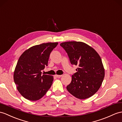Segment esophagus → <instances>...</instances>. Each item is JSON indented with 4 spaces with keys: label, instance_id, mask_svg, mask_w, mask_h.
Returning a JSON list of instances; mask_svg holds the SVG:
<instances>
[{
    "label": "esophagus",
    "instance_id": "34e87169",
    "mask_svg": "<svg viewBox=\"0 0 122 122\" xmlns=\"http://www.w3.org/2000/svg\"><path fill=\"white\" fill-rule=\"evenodd\" d=\"M55 76L57 77V78H61V76H62V75H56Z\"/></svg>",
    "mask_w": 122,
    "mask_h": 122
}]
</instances>
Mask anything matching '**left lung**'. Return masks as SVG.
Masks as SVG:
<instances>
[{"instance_id": "left-lung-1", "label": "left lung", "mask_w": 122, "mask_h": 122, "mask_svg": "<svg viewBox=\"0 0 122 122\" xmlns=\"http://www.w3.org/2000/svg\"><path fill=\"white\" fill-rule=\"evenodd\" d=\"M60 45L67 53L71 64L78 66L67 86V91L80 99L92 96L98 91L105 77V69L98 53L80 41H68Z\"/></svg>"}]
</instances>
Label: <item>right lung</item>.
I'll list each match as a JSON object with an SVG mask.
<instances>
[{"label":"right lung","instance_id":"obj_1","mask_svg":"<svg viewBox=\"0 0 122 122\" xmlns=\"http://www.w3.org/2000/svg\"><path fill=\"white\" fill-rule=\"evenodd\" d=\"M58 42L34 46L20 55L14 71L13 79L19 93L25 98L36 101L41 98L51 87L52 76L41 75V70L47 66L50 54Z\"/></svg>","mask_w":122,"mask_h":122}]
</instances>
